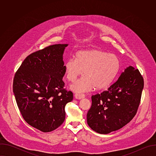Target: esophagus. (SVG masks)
I'll return each instance as SVG.
<instances>
[{
	"label": "esophagus",
	"mask_w": 156,
	"mask_h": 156,
	"mask_svg": "<svg viewBox=\"0 0 156 156\" xmlns=\"http://www.w3.org/2000/svg\"><path fill=\"white\" fill-rule=\"evenodd\" d=\"M75 97L77 99H81L84 98L86 97V96L84 94H76L75 95Z\"/></svg>",
	"instance_id": "1"
}]
</instances>
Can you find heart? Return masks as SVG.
I'll return each instance as SVG.
<instances>
[{
  "mask_svg": "<svg viewBox=\"0 0 156 156\" xmlns=\"http://www.w3.org/2000/svg\"><path fill=\"white\" fill-rule=\"evenodd\" d=\"M117 57L99 49L80 51L76 58H70L64 65L67 79L74 81L84 71V75L72 84L70 88L76 93L90 91L96 87L104 90L112 83L119 69Z\"/></svg>",
  "mask_w": 156,
  "mask_h": 156,
  "instance_id": "obj_1",
  "label": "heart"
}]
</instances>
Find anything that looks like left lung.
Segmentation results:
<instances>
[{
  "label": "left lung",
  "mask_w": 156,
  "mask_h": 156,
  "mask_svg": "<svg viewBox=\"0 0 156 156\" xmlns=\"http://www.w3.org/2000/svg\"><path fill=\"white\" fill-rule=\"evenodd\" d=\"M144 87V80L138 69L129 66L107 91L91 97L87 123L100 134L120 129L135 117Z\"/></svg>",
  "instance_id": "1"
}]
</instances>
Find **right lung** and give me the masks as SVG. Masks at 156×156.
Listing matches in <instances>:
<instances>
[{
    "mask_svg": "<svg viewBox=\"0 0 156 156\" xmlns=\"http://www.w3.org/2000/svg\"><path fill=\"white\" fill-rule=\"evenodd\" d=\"M68 44H55L28 55L16 71L13 91L22 117L33 127L50 132L65 119V107L73 98L64 88L63 54Z\"/></svg>",
    "mask_w": 156,
    "mask_h": 156,
    "instance_id": "obj_1",
    "label": "right lung"
}]
</instances>
